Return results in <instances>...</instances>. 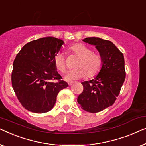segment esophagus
<instances>
[{"label":"esophagus","instance_id":"34e87169","mask_svg":"<svg viewBox=\"0 0 146 146\" xmlns=\"http://www.w3.org/2000/svg\"><path fill=\"white\" fill-rule=\"evenodd\" d=\"M73 84V83H68V85H69V86H71V85H72Z\"/></svg>","mask_w":146,"mask_h":146}]
</instances>
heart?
<instances>
[{"label": "heart", "mask_w": 146, "mask_h": 146, "mask_svg": "<svg viewBox=\"0 0 146 146\" xmlns=\"http://www.w3.org/2000/svg\"><path fill=\"white\" fill-rule=\"evenodd\" d=\"M69 52L79 57L75 67L77 69L69 71L66 73L65 79L67 81H74L82 78H92L96 76L101 70L103 59L98 53L93 52L89 47L83 44H75L69 48ZM55 67L60 72L66 70V63L63 53H59L53 59Z\"/></svg>", "instance_id": "heart-1"}]
</instances>
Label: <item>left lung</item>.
<instances>
[{"mask_svg": "<svg viewBox=\"0 0 146 146\" xmlns=\"http://www.w3.org/2000/svg\"><path fill=\"white\" fill-rule=\"evenodd\" d=\"M83 42L94 45L101 55L103 65L94 79L82 82L83 91L77 98L82 109L91 113L112 106L126 78L123 53L113 43L99 38H86Z\"/></svg>", "mask_w": 146, "mask_h": 146, "instance_id": "left-lung-1", "label": "left lung"}]
</instances>
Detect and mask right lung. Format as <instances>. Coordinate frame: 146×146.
I'll return each instance as SVG.
<instances>
[{"label": "right lung", "mask_w": 146, "mask_h": 146, "mask_svg": "<svg viewBox=\"0 0 146 146\" xmlns=\"http://www.w3.org/2000/svg\"><path fill=\"white\" fill-rule=\"evenodd\" d=\"M63 43L58 38L46 37L26 44L16 55L12 86L27 110L38 114L49 112L54 106L59 92L68 87L53 63Z\"/></svg>", "instance_id": "add662e5"}]
</instances>
